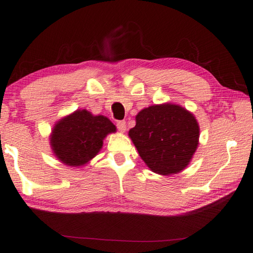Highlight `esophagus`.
<instances>
[{
  "label": "esophagus",
  "instance_id": "1",
  "mask_svg": "<svg viewBox=\"0 0 253 253\" xmlns=\"http://www.w3.org/2000/svg\"><path fill=\"white\" fill-rule=\"evenodd\" d=\"M117 128H118L119 131L125 132L126 131V122H124V121L118 122L117 123Z\"/></svg>",
  "mask_w": 253,
  "mask_h": 253
}]
</instances>
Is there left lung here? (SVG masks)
Returning a JSON list of instances; mask_svg holds the SVG:
<instances>
[{
    "label": "left lung",
    "mask_w": 253,
    "mask_h": 253,
    "mask_svg": "<svg viewBox=\"0 0 253 253\" xmlns=\"http://www.w3.org/2000/svg\"><path fill=\"white\" fill-rule=\"evenodd\" d=\"M199 124L180 105H153L136 115L128 132L140 158L151 171L163 176L182 171L198 148Z\"/></svg>",
    "instance_id": "obj_1"
}]
</instances>
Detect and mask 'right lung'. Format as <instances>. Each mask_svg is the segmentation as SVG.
<instances>
[{"instance_id":"obj_1","label":"right lung","mask_w":253,"mask_h":253,"mask_svg":"<svg viewBox=\"0 0 253 253\" xmlns=\"http://www.w3.org/2000/svg\"><path fill=\"white\" fill-rule=\"evenodd\" d=\"M112 132H116V126L106 116L77 109L56 122L49 135V145L62 164L79 168L99 153L105 137Z\"/></svg>"}]
</instances>
